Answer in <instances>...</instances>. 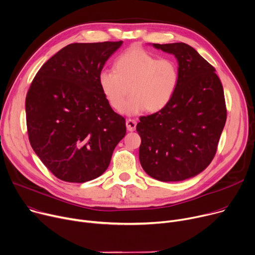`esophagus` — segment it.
Returning <instances> with one entry per match:
<instances>
[{
    "instance_id": "34e87169",
    "label": "esophagus",
    "mask_w": 255,
    "mask_h": 255,
    "mask_svg": "<svg viewBox=\"0 0 255 255\" xmlns=\"http://www.w3.org/2000/svg\"><path fill=\"white\" fill-rule=\"evenodd\" d=\"M126 127H127V130L132 132L135 130L136 128V121L134 119H127L126 120Z\"/></svg>"
}]
</instances>
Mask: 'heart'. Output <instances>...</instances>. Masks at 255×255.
Returning a JSON list of instances; mask_svg holds the SVG:
<instances>
[{
  "label": "heart",
  "mask_w": 255,
  "mask_h": 255,
  "mask_svg": "<svg viewBox=\"0 0 255 255\" xmlns=\"http://www.w3.org/2000/svg\"><path fill=\"white\" fill-rule=\"evenodd\" d=\"M179 82V68L170 58L158 59L140 48H131L114 63V71H103L99 85L109 105L122 112L128 96H132L125 113L138 114L144 110L156 113L171 102Z\"/></svg>",
  "instance_id": "obj_1"
}]
</instances>
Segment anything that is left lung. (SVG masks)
<instances>
[{
    "label": "left lung",
    "instance_id": "8db88e82",
    "mask_svg": "<svg viewBox=\"0 0 255 255\" xmlns=\"http://www.w3.org/2000/svg\"><path fill=\"white\" fill-rule=\"evenodd\" d=\"M153 47L175 55L179 82L166 108L139 118V160L150 177L177 182L199 174L215 157L227 120L224 89L216 69L189 44Z\"/></svg>",
    "mask_w": 255,
    "mask_h": 255
}]
</instances>
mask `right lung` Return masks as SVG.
Wrapping results in <instances>:
<instances>
[{
  "label": "right lung",
  "mask_w": 255,
  "mask_h": 255,
  "mask_svg": "<svg viewBox=\"0 0 255 255\" xmlns=\"http://www.w3.org/2000/svg\"><path fill=\"white\" fill-rule=\"evenodd\" d=\"M123 43H71L45 62L25 100L29 142L53 175L83 183L101 176L126 134V121L99 85L106 61Z\"/></svg>",
  "instance_id": "right-lung-1"
}]
</instances>
